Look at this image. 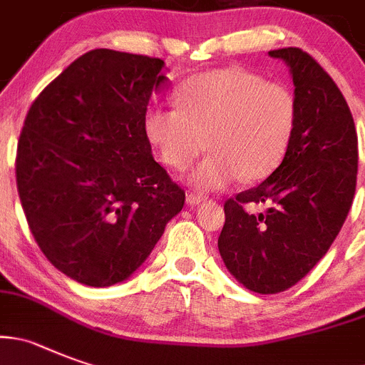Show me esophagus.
<instances>
[{
    "mask_svg": "<svg viewBox=\"0 0 365 365\" xmlns=\"http://www.w3.org/2000/svg\"><path fill=\"white\" fill-rule=\"evenodd\" d=\"M205 200H206V195H202V193H193V192H190L188 195H186V202H188L190 206L200 205V202H205Z\"/></svg>",
    "mask_w": 365,
    "mask_h": 365,
    "instance_id": "1",
    "label": "esophagus"
}]
</instances>
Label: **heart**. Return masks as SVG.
<instances>
[{"mask_svg":"<svg viewBox=\"0 0 365 365\" xmlns=\"http://www.w3.org/2000/svg\"><path fill=\"white\" fill-rule=\"evenodd\" d=\"M177 106H153L145 115L150 143L170 168L192 172L200 190L267 177L286 153L297 123L295 96L252 70L230 66L192 76L177 88Z\"/></svg>","mask_w":365,"mask_h":365,"instance_id":"b5f03b06","label":"heart"}]
</instances>
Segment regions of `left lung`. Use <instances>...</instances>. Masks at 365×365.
<instances>
[{
	"mask_svg": "<svg viewBox=\"0 0 365 365\" xmlns=\"http://www.w3.org/2000/svg\"><path fill=\"white\" fill-rule=\"evenodd\" d=\"M295 85L297 123L279 168L259 186L224 202L219 252L250 292L295 286L327 253L356 188L359 137L351 110L329 73L304 50H272ZM250 204H266L264 214Z\"/></svg>",
	"mask_w": 365,
	"mask_h": 365,
	"instance_id": "obj_1",
	"label": "left lung"
}]
</instances>
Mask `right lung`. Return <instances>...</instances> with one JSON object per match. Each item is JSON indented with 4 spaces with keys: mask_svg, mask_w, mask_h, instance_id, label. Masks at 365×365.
I'll return each instance as SVG.
<instances>
[{
    "mask_svg": "<svg viewBox=\"0 0 365 365\" xmlns=\"http://www.w3.org/2000/svg\"><path fill=\"white\" fill-rule=\"evenodd\" d=\"M165 61L96 48L45 86L25 117L16 182L53 267L85 286L128 279L185 206L152 157L145 115Z\"/></svg>",
    "mask_w": 365,
    "mask_h": 365,
    "instance_id": "right-lung-1",
    "label": "right lung"
}]
</instances>
